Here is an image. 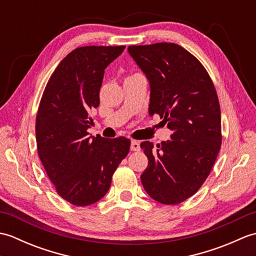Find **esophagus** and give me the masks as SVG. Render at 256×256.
I'll return each mask as SVG.
<instances>
[{"instance_id":"esophagus-1","label":"esophagus","mask_w":256,"mask_h":256,"mask_svg":"<svg viewBox=\"0 0 256 256\" xmlns=\"http://www.w3.org/2000/svg\"><path fill=\"white\" fill-rule=\"evenodd\" d=\"M140 150V143L136 142V140H132V142H131V150L138 152V150Z\"/></svg>"}]
</instances>
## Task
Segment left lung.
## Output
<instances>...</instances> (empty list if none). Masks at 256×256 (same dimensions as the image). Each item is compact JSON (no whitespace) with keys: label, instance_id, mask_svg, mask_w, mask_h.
Here are the masks:
<instances>
[{"label":"left lung","instance_id":"8db88e82","mask_svg":"<svg viewBox=\"0 0 256 256\" xmlns=\"http://www.w3.org/2000/svg\"><path fill=\"white\" fill-rule=\"evenodd\" d=\"M150 81V116L158 114L170 140L140 143L148 168L144 189L164 204L192 197L209 176L221 148V112L214 82L197 58L172 42L128 46Z\"/></svg>","mask_w":256,"mask_h":256}]
</instances>
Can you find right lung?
Returning <instances> with one entry per match:
<instances>
[{"instance_id": "add662e5", "label": "right lung", "mask_w": 256, "mask_h": 256, "mask_svg": "<svg viewBox=\"0 0 256 256\" xmlns=\"http://www.w3.org/2000/svg\"><path fill=\"white\" fill-rule=\"evenodd\" d=\"M125 46H86L64 57L50 76L36 116L37 152L57 194L74 206L99 201L128 154L126 138L89 136V113L100 104L104 69Z\"/></svg>"}]
</instances>
